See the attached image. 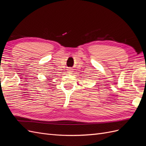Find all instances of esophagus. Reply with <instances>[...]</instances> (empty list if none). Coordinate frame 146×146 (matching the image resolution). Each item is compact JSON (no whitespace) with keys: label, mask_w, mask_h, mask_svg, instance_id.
I'll list each match as a JSON object with an SVG mask.
<instances>
[{"label":"esophagus","mask_w":146,"mask_h":146,"mask_svg":"<svg viewBox=\"0 0 146 146\" xmlns=\"http://www.w3.org/2000/svg\"><path fill=\"white\" fill-rule=\"evenodd\" d=\"M69 70V72H71V71H70V70H71L70 69V70Z\"/></svg>","instance_id":"esophagus-1"}]
</instances>
